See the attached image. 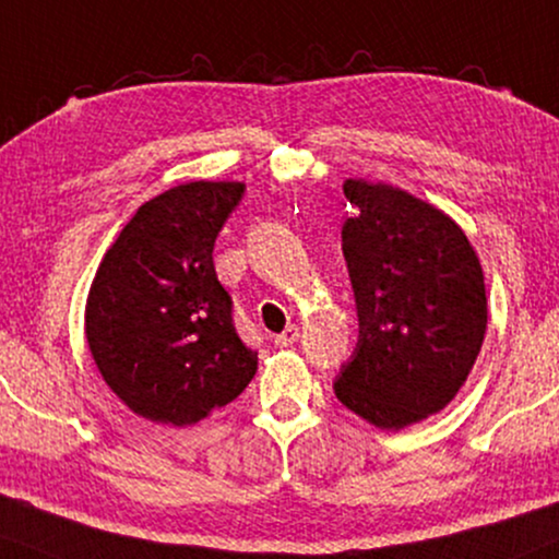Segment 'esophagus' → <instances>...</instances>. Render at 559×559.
Listing matches in <instances>:
<instances>
[{
  "label": "esophagus",
  "instance_id": "esophagus-1",
  "mask_svg": "<svg viewBox=\"0 0 559 559\" xmlns=\"http://www.w3.org/2000/svg\"><path fill=\"white\" fill-rule=\"evenodd\" d=\"M296 341H299V328H296V324H288L281 335L273 337V343L278 345V348H292Z\"/></svg>",
  "mask_w": 559,
  "mask_h": 559
}]
</instances>
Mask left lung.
<instances>
[{
    "mask_svg": "<svg viewBox=\"0 0 559 559\" xmlns=\"http://www.w3.org/2000/svg\"><path fill=\"white\" fill-rule=\"evenodd\" d=\"M343 193L358 211L343 224L358 343L335 394L377 428L400 430L467 381L487 328L483 267L467 235L420 198L364 180H345Z\"/></svg>",
    "mask_w": 559,
    "mask_h": 559,
    "instance_id": "1",
    "label": "left lung"
}]
</instances>
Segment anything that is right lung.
<instances>
[{"mask_svg": "<svg viewBox=\"0 0 559 559\" xmlns=\"http://www.w3.org/2000/svg\"><path fill=\"white\" fill-rule=\"evenodd\" d=\"M242 182L195 180L146 201L92 281L84 330L103 379L141 418L193 426L237 400L258 350L235 328L214 245Z\"/></svg>", "mask_w": 559, "mask_h": 559, "instance_id": "1", "label": "right lung"}]
</instances>
